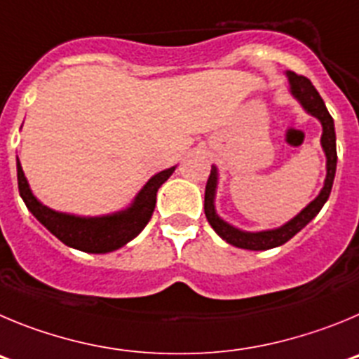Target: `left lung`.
<instances>
[{"instance_id":"1","label":"left lung","mask_w":359,"mask_h":359,"mask_svg":"<svg viewBox=\"0 0 359 359\" xmlns=\"http://www.w3.org/2000/svg\"><path fill=\"white\" fill-rule=\"evenodd\" d=\"M290 80V91L300 102V105L306 109L311 116L318 118L322 123V148L327 157V175H325L324 187H322L320 195L316 196L309 205H306L295 218H292L288 224H284L283 227L272 229V231H261V232H245L240 229L232 227L231 224L224 222L216 215L215 209V195H216V184H218V172L216 166L211 168V175L208 179V186H205V198H203V211H205V218L215 229L216 234L225 240L227 243L234 245L238 248H247V250H268V248L279 247V245L286 243L292 240L293 236L299 231L306 227V225L315 218L320 209L324 208V203L327 202L329 195H331L332 180H334V173H337V134H334V121H332L331 114L325 109V103L318 91L315 89L309 79L302 75H297L293 71L286 73Z\"/></svg>"}]
</instances>
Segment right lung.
Here are the masks:
<instances>
[{"label":"right lung","mask_w":359,"mask_h":359,"mask_svg":"<svg viewBox=\"0 0 359 359\" xmlns=\"http://www.w3.org/2000/svg\"><path fill=\"white\" fill-rule=\"evenodd\" d=\"M173 172H175V166L151 177L144 184L143 189L137 193L130 208H127L125 211L107 216H95V218L57 212L43 205L32 193L19 159L18 186L19 195H21L22 202L27 203L28 211L64 245L76 248V250L89 252V254H107V252L118 250L127 245L147 227L154 215V209H156L157 189L170 179Z\"/></svg>","instance_id":"right-lung-1"}]
</instances>
